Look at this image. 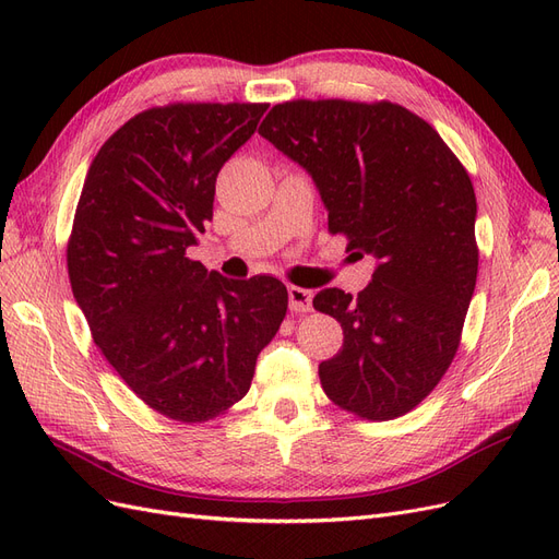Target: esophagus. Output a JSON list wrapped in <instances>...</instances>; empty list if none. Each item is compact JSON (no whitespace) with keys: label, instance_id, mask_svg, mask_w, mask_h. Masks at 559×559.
I'll return each mask as SVG.
<instances>
[{"label":"esophagus","instance_id":"obj_1","mask_svg":"<svg viewBox=\"0 0 559 559\" xmlns=\"http://www.w3.org/2000/svg\"><path fill=\"white\" fill-rule=\"evenodd\" d=\"M289 310L292 312H310L312 310V292L289 286Z\"/></svg>","mask_w":559,"mask_h":559}]
</instances>
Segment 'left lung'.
I'll use <instances>...</instances> for the list:
<instances>
[{
  "instance_id": "obj_1",
  "label": "left lung",
  "mask_w": 559,
  "mask_h": 559,
  "mask_svg": "<svg viewBox=\"0 0 559 559\" xmlns=\"http://www.w3.org/2000/svg\"><path fill=\"white\" fill-rule=\"evenodd\" d=\"M259 134L312 175L329 230L378 261L357 298L324 289L312 300L345 335L319 364L321 386L364 419L411 413L450 368L476 289L478 205L466 167L425 118L386 99H292Z\"/></svg>"
}]
</instances>
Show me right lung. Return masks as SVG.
I'll use <instances>...</instances> for the list:
<instances>
[{"label":"right lung","instance_id":"add662e5","mask_svg":"<svg viewBox=\"0 0 559 559\" xmlns=\"http://www.w3.org/2000/svg\"><path fill=\"white\" fill-rule=\"evenodd\" d=\"M265 109L175 103L132 116L93 158L67 242L95 345L148 408L186 425L249 392L289 306L275 277L226 280L186 257L212 222L218 170Z\"/></svg>","mask_w":559,"mask_h":559}]
</instances>
